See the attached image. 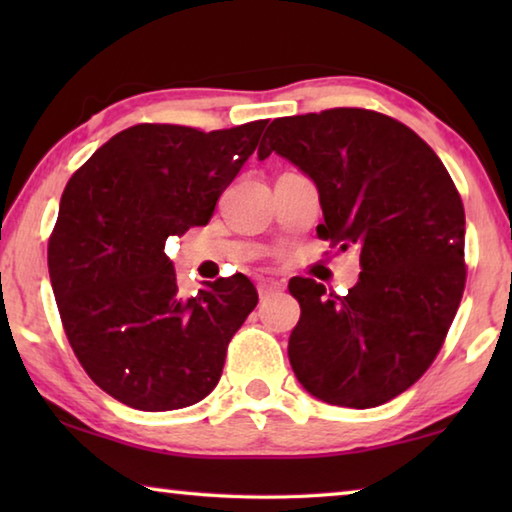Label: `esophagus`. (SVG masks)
Segmentation results:
<instances>
[{"mask_svg": "<svg viewBox=\"0 0 512 512\" xmlns=\"http://www.w3.org/2000/svg\"><path fill=\"white\" fill-rule=\"evenodd\" d=\"M284 289V284L280 282V280H273V277H266V280H259L257 282V291H259V298H268V296H273V293H277V291H282Z\"/></svg>", "mask_w": 512, "mask_h": 512, "instance_id": "34e87169", "label": "esophagus"}]
</instances>
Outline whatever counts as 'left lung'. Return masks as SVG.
Here are the masks:
<instances>
[{
    "label": "left lung",
    "mask_w": 512,
    "mask_h": 512,
    "mask_svg": "<svg viewBox=\"0 0 512 512\" xmlns=\"http://www.w3.org/2000/svg\"><path fill=\"white\" fill-rule=\"evenodd\" d=\"M282 155L318 187L316 232L361 248L359 282L336 296L289 282L300 320L291 368L305 391L372 409L413 386L443 348L465 289V212L431 146L393 117L332 108L273 119L259 160Z\"/></svg>",
    "instance_id": "8db88e82"
}]
</instances>
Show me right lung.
<instances>
[{
    "mask_svg": "<svg viewBox=\"0 0 512 512\" xmlns=\"http://www.w3.org/2000/svg\"><path fill=\"white\" fill-rule=\"evenodd\" d=\"M264 126L137 124L69 178L49 237L51 287L76 359L121 404L185 409L219 384L257 291L237 273L183 298L164 244L212 219Z\"/></svg>",
    "mask_w": 512,
    "mask_h": 512,
    "instance_id": "right-lung-1",
    "label": "right lung"
}]
</instances>
